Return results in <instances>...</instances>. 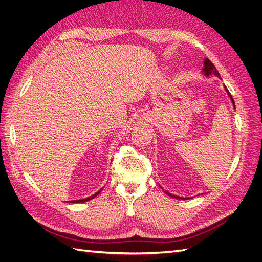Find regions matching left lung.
I'll return each instance as SVG.
<instances>
[{"label": "left lung", "instance_id": "left-lung-1", "mask_svg": "<svg viewBox=\"0 0 262 262\" xmlns=\"http://www.w3.org/2000/svg\"><path fill=\"white\" fill-rule=\"evenodd\" d=\"M203 64H204V67H203V70H202V72H203V74H204V76H210V75H215V76H217L219 78H221V75H220V73L217 72L216 71V68L214 67V64L213 63L209 60V59H207L205 58L204 59V61H203ZM225 87V91L227 92V94H228V96H229V98H231V100H232V102H233V106H234V108H235V102H234V99L232 98V95L229 94V92H228V90L226 89V86H224ZM166 193H167L168 195H170V196H172V198H176V199H182V200H187V199H189V198H181V196H178V195H175V194H171V193H169L168 191H165Z\"/></svg>", "mask_w": 262, "mask_h": 262}]
</instances>
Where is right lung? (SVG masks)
<instances>
[{
    "label": "right lung",
    "mask_w": 262,
    "mask_h": 262,
    "mask_svg": "<svg viewBox=\"0 0 262 262\" xmlns=\"http://www.w3.org/2000/svg\"><path fill=\"white\" fill-rule=\"evenodd\" d=\"M101 190H102V188L99 190V191H97L96 193H95V194H93V195H91V196H89V198H85V199H81V200H73V201H70V202H72V203H81V202H86V201H89V200H92V199H94L95 196H97V195L101 192Z\"/></svg>",
    "instance_id": "obj_1"
}]
</instances>
